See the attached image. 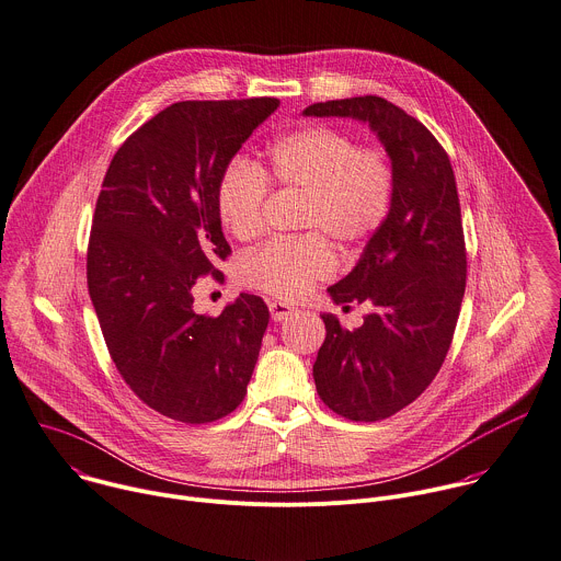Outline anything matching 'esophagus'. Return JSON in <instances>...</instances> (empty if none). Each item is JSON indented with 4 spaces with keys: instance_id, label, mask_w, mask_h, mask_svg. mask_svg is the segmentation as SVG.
I'll list each match as a JSON object with an SVG mask.
<instances>
[{
    "instance_id": "obj_1",
    "label": "esophagus",
    "mask_w": 561,
    "mask_h": 561,
    "mask_svg": "<svg viewBox=\"0 0 561 561\" xmlns=\"http://www.w3.org/2000/svg\"><path fill=\"white\" fill-rule=\"evenodd\" d=\"M268 310H271L273 321H284L295 312V308L290 304H284V301H277V299L268 301Z\"/></svg>"
}]
</instances>
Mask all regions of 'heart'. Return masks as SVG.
<instances>
[{
    "label": "heart",
    "instance_id": "heart-1",
    "mask_svg": "<svg viewBox=\"0 0 561 561\" xmlns=\"http://www.w3.org/2000/svg\"><path fill=\"white\" fill-rule=\"evenodd\" d=\"M273 190L301 194L297 227L308 233L275 238L244 253L238 277L247 288L279 299L301 297L334 271V242L350 251L375 236L394 198V167L383 147L356 145L336 127L310 125L275 140L266 162L233 160L216 186V211L236 240H253L264 227Z\"/></svg>",
    "mask_w": 561,
    "mask_h": 561
}]
</instances>
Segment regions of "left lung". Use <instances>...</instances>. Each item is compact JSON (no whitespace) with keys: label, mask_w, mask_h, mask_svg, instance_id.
Segmentation results:
<instances>
[{"label":"left lung","mask_w":561,"mask_h":561,"mask_svg":"<svg viewBox=\"0 0 561 561\" xmlns=\"http://www.w3.org/2000/svg\"><path fill=\"white\" fill-rule=\"evenodd\" d=\"M306 116H347L377 131L394 167L392 209L358 264L328 288L334 304L371 306L345 330L321 314L325 341L312 365L319 399L356 423L414 403L449 352L467 284L456 175L434 134L381 96L312 103Z\"/></svg>","instance_id":"left-lung-1"}]
</instances>
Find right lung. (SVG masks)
Instances as JSON below:
<instances>
[{
	"instance_id": "1",
	"label": "right lung",
	"mask_w": 561,
	"mask_h": 561,
	"mask_svg": "<svg viewBox=\"0 0 561 561\" xmlns=\"http://www.w3.org/2000/svg\"><path fill=\"white\" fill-rule=\"evenodd\" d=\"M277 105L262 96L164 107L118 147L96 201L88 290L105 345L145 405L186 425L244 401L268 325L255 295L209 317L194 312L192 288L231 255L218 180Z\"/></svg>"
}]
</instances>
